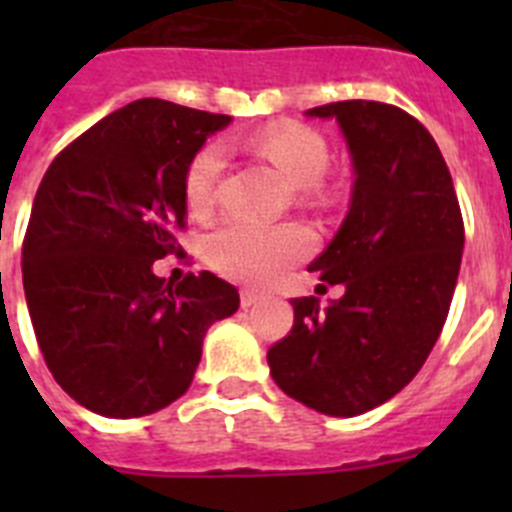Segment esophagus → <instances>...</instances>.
Instances as JSON below:
<instances>
[{
    "label": "esophagus",
    "instance_id": "34e87169",
    "mask_svg": "<svg viewBox=\"0 0 512 512\" xmlns=\"http://www.w3.org/2000/svg\"><path fill=\"white\" fill-rule=\"evenodd\" d=\"M264 300V297L259 295V292H251V289H241V307H253L256 305V302H261Z\"/></svg>",
    "mask_w": 512,
    "mask_h": 512
}]
</instances>
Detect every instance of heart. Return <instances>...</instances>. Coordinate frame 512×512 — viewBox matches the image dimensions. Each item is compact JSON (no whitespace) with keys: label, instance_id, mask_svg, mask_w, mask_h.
<instances>
[{"label":"heart","instance_id":"heart-1","mask_svg":"<svg viewBox=\"0 0 512 512\" xmlns=\"http://www.w3.org/2000/svg\"><path fill=\"white\" fill-rule=\"evenodd\" d=\"M253 153L277 166L300 197L320 200L325 194L323 174L330 151L323 135L307 125H271L248 138ZM225 156L217 143H207L189 158L184 169L182 192L187 210L194 217L210 215L217 200V184L223 176ZM315 238L300 223H225L212 230L205 241L207 264L243 284H271L282 279L297 261L307 259Z\"/></svg>","mask_w":512,"mask_h":512}]
</instances>
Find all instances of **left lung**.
I'll use <instances>...</instances> for the list:
<instances>
[{
	"label": "left lung",
	"instance_id": "obj_1",
	"mask_svg": "<svg viewBox=\"0 0 512 512\" xmlns=\"http://www.w3.org/2000/svg\"><path fill=\"white\" fill-rule=\"evenodd\" d=\"M336 117L354 161L341 230L307 269L343 297H297L295 323L269 348L279 390L307 408L351 418L420 372L449 315L464 220L449 166L428 130L395 104L346 99L307 110Z\"/></svg>",
	"mask_w": 512,
	"mask_h": 512
}]
</instances>
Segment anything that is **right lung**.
<instances>
[{
    "instance_id": "right-lung-1",
    "label": "right lung",
    "mask_w": 512,
    "mask_h": 512,
    "mask_svg": "<svg viewBox=\"0 0 512 512\" xmlns=\"http://www.w3.org/2000/svg\"><path fill=\"white\" fill-rule=\"evenodd\" d=\"M228 115L138 99L81 133L45 171L22 241V284L53 379L107 418H140L189 390L202 338L241 305L210 271L179 284L189 158Z\"/></svg>"
}]
</instances>
